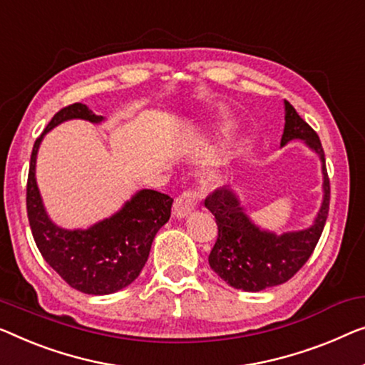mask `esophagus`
I'll use <instances>...</instances> for the list:
<instances>
[{
  "label": "esophagus",
  "mask_w": 365,
  "mask_h": 365,
  "mask_svg": "<svg viewBox=\"0 0 365 365\" xmlns=\"http://www.w3.org/2000/svg\"><path fill=\"white\" fill-rule=\"evenodd\" d=\"M203 192L201 190H187L180 197H177L175 203H173V215L177 217H185L197 210Z\"/></svg>",
  "instance_id": "1"
}]
</instances>
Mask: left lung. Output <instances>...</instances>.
Instances as JSON below:
<instances>
[{
  "instance_id": "obj_1",
  "label": "left lung",
  "mask_w": 365,
  "mask_h": 365,
  "mask_svg": "<svg viewBox=\"0 0 365 365\" xmlns=\"http://www.w3.org/2000/svg\"><path fill=\"white\" fill-rule=\"evenodd\" d=\"M284 106L285 128L280 148L298 139L319 157L323 201L312 226L277 235L255 225L231 187L216 190L205 200V206L215 215L217 225V239L208 257L210 267L237 290L260 292L290 280L313 254L328 217L329 178L322 143L287 100Z\"/></svg>"
}]
</instances>
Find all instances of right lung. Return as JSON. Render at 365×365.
<instances>
[{"label":"right lung","instance_id":"1","mask_svg":"<svg viewBox=\"0 0 365 365\" xmlns=\"http://www.w3.org/2000/svg\"><path fill=\"white\" fill-rule=\"evenodd\" d=\"M70 119H85L93 124L105 121L81 103L63 108L51 119L32 148L27 177V217L42 257L70 287L88 295H110L139 277L157 231L170 217L173 198L144 188L134 193L121 210L86 230L57 226L42 203L36 162L43 135Z\"/></svg>","mask_w":365,"mask_h":365}]
</instances>
